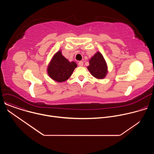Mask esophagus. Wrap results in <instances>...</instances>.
<instances>
[{"label":"esophagus","mask_w":154,"mask_h":154,"mask_svg":"<svg viewBox=\"0 0 154 154\" xmlns=\"http://www.w3.org/2000/svg\"><path fill=\"white\" fill-rule=\"evenodd\" d=\"M78 65L79 66H82L83 65V61H79V63H78Z\"/></svg>","instance_id":"esophagus-1"}]
</instances>
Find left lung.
<instances>
[{
	"mask_svg": "<svg viewBox=\"0 0 154 154\" xmlns=\"http://www.w3.org/2000/svg\"><path fill=\"white\" fill-rule=\"evenodd\" d=\"M90 65L87 67L91 75L96 79H103L108 72L106 63L103 55L99 52L90 59Z\"/></svg>",
	"mask_w": 154,
	"mask_h": 154,
	"instance_id": "1",
	"label": "left lung"
}]
</instances>
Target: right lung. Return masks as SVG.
Masks as SVG:
<instances>
[{"label":"right lung","instance_id":"right-lung-1","mask_svg":"<svg viewBox=\"0 0 154 154\" xmlns=\"http://www.w3.org/2000/svg\"><path fill=\"white\" fill-rule=\"evenodd\" d=\"M77 66L74 61H69L63 56L61 51H59L53 56L47 71L52 79L58 82H63L71 77Z\"/></svg>","mask_w":154,"mask_h":154}]
</instances>
